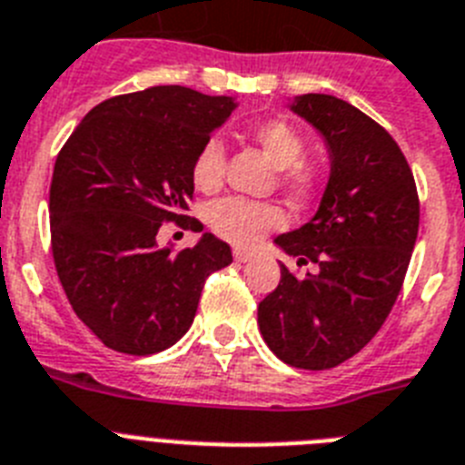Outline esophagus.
I'll list each match as a JSON object with an SVG mask.
<instances>
[{
	"instance_id": "1",
	"label": "esophagus",
	"mask_w": 465,
	"mask_h": 465,
	"mask_svg": "<svg viewBox=\"0 0 465 465\" xmlns=\"http://www.w3.org/2000/svg\"><path fill=\"white\" fill-rule=\"evenodd\" d=\"M251 257H252V252L243 251V248H236V251H233V260H236V262H248Z\"/></svg>"
}]
</instances>
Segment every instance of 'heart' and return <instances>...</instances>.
I'll use <instances>...</instances> for the list:
<instances>
[{"label":"heart","instance_id":"heart-1","mask_svg":"<svg viewBox=\"0 0 465 465\" xmlns=\"http://www.w3.org/2000/svg\"><path fill=\"white\" fill-rule=\"evenodd\" d=\"M252 136L267 153V158L274 163V167H279L281 184L286 186L291 196H295L298 201H310L323 189L326 177L317 165L307 163L310 142L295 124L283 118L264 120V123L255 124ZM224 143L217 136L203 142L191 163V182L196 191L213 193L220 189L224 182ZM203 220L220 239L233 245H252L269 232H276L286 224V214L274 203L229 196L210 203L208 208L203 210Z\"/></svg>","mask_w":465,"mask_h":465}]
</instances>
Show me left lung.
I'll return each instance as SVG.
<instances>
[{
  "label": "left lung",
  "mask_w": 465,
  "mask_h": 465,
  "mask_svg": "<svg viewBox=\"0 0 465 465\" xmlns=\"http://www.w3.org/2000/svg\"><path fill=\"white\" fill-rule=\"evenodd\" d=\"M292 111L331 148V179L314 220L276 243L298 257L295 276L257 305V326L286 364L323 371L361 350L388 319L419 236V191L401 148L385 127L347 101L305 94Z\"/></svg>",
  "instance_id": "obj_1"
}]
</instances>
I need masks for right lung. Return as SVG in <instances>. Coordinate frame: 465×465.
Masks as SVG:
<instances>
[{"instance_id":"add662e5","label":"right lung","mask_w":465,"mask_h":465,"mask_svg":"<svg viewBox=\"0 0 465 465\" xmlns=\"http://www.w3.org/2000/svg\"><path fill=\"white\" fill-rule=\"evenodd\" d=\"M229 96L165 84L106 99L58 151L49 189L54 264L82 323L115 352L146 357L189 331L213 272L232 248L205 233L173 251L155 243L189 214L191 163L233 111Z\"/></svg>"}]
</instances>
